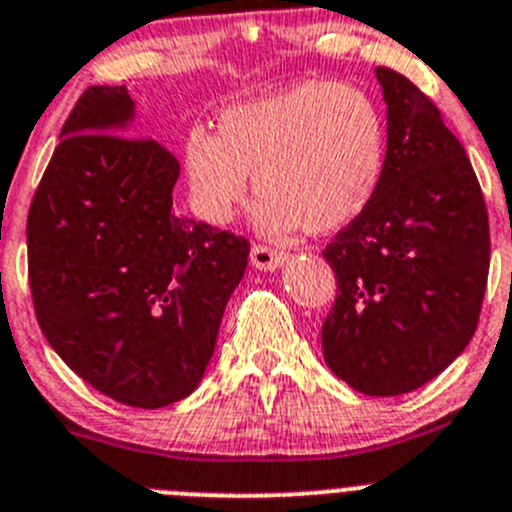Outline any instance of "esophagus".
Returning <instances> with one entry per match:
<instances>
[{
    "label": "esophagus",
    "instance_id": "esophagus-1",
    "mask_svg": "<svg viewBox=\"0 0 512 512\" xmlns=\"http://www.w3.org/2000/svg\"><path fill=\"white\" fill-rule=\"evenodd\" d=\"M250 260L257 270H278V267L288 260V255H285L283 250H275V247L252 245Z\"/></svg>",
    "mask_w": 512,
    "mask_h": 512
}]
</instances>
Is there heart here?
I'll return each mask as SVG.
<instances>
[{"label": "heart", "mask_w": 512, "mask_h": 512, "mask_svg": "<svg viewBox=\"0 0 512 512\" xmlns=\"http://www.w3.org/2000/svg\"><path fill=\"white\" fill-rule=\"evenodd\" d=\"M184 171L191 204L209 224L234 217L255 176L262 232H338L384 181V113L358 85L305 80L222 111L219 136L191 128Z\"/></svg>", "instance_id": "b5f03b06"}]
</instances>
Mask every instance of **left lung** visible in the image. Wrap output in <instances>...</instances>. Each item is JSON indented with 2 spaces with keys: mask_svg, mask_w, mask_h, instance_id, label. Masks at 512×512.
Here are the masks:
<instances>
[{
  "mask_svg": "<svg viewBox=\"0 0 512 512\" xmlns=\"http://www.w3.org/2000/svg\"><path fill=\"white\" fill-rule=\"evenodd\" d=\"M386 171L374 202L323 250L336 303L321 331L338 379L369 396L419 389L475 336L490 267L485 199L465 148L409 78L376 68Z\"/></svg>",
  "mask_w": 512,
  "mask_h": 512,
  "instance_id": "8db88e82",
  "label": "left lung"
}]
</instances>
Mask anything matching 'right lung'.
Masks as SVG:
<instances>
[{"mask_svg":"<svg viewBox=\"0 0 512 512\" xmlns=\"http://www.w3.org/2000/svg\"><path fill=\"white\" fill-rule=\"evenodd\" d=\"M126 85L78 98L27 214L37 323L100 394L138 409L197 389L250 242L174 214L179 161L128 133Z\"/></svg>","mask_w":512,"mask_h":512,"instance_id":"obj_1","label":"right lung"}]
</instances>
